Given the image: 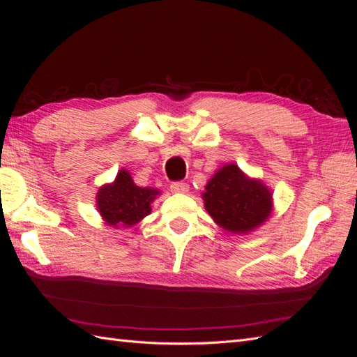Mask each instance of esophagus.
Listing matches in <instances>:
<instances>
[{
    "mask_svg": "<svg viewBox=\"0 0 357 357\" xmlns=\"http://www.w3.org/2000/svg\"><path fill=\"white\" fill-rule=\"evenodd\" d=\"M169 189L174 193H186L189 190V185L185 181H174V183H171Z\"/></svg>",
    "mask_w": 357,
    "mask_h": 357,
    "instance_id": "esophagus-1",
    "label": "esophagus"
}]
</instances>
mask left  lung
Instances as JSON below:
<instances>
[{
	"instance_id": "left-lung-1",
	"label": "left lung",
	"mask_w": 357,
	"mask_h": 357,
	"mask_svg": "<svg viewBox=\"0 0 357 357\" xmlns=\"http://www.w3.org/2000/svg\"><path fill=\"white\" fill-rule=\"evenodd\" d=\"M202 198L214 222L231 232L252 231L271 213V193L261 181L247 178L235 164L215 172Z\"/></svg>"
}]
</instances>
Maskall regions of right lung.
I'll return each instance as SVG.
<instances>
[{"instance_id":"right-lung-1","label":"right lung","mask_w":357,"mask_h":357,"mask_svg":"<svg viewBox=\"0 0 357 357\" xmlns=\"http://www.w3.org/2000/svg\"><path fill=\"white\" fill-rule=\"evenodd\" d=\"M158 190L138 188L129 172L122 169L116 176L113 185L100 189L96 205L102 219L112 226H132L152 211L150 202H153Z\"/></svg>"}]
</instances>
